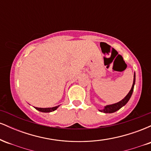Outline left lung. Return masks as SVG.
Masks as SVG:
<instances>
[{
  "instance_id": "1",
  "label": "left lung",
  "mask_w": 151,
  "mask_h": 151,
  "mask_svg": "<svg viewBox=\"0 0 151 151\" xmlns=\"http://www.w3.org/2000/svg\"><path fill=\"white\" fill-rule=\"evenodd\" d=\"M135 81H136V75H135V74H134V77H133V83L132 87H131V89L130 90L129 93H128V94L126 96V97L124 99H123L121 100V101L118 102V103L114 104H111V105L106 106L104 107V109H102V110H99L100 111L104 112V113H106V114L114 113V112H115V111H116L119 110V109H120L122 106H124V105H126V103L129 101L130 98H131V95H132V93H133V87H134V84H135Z\"/></svg>"
}]
</instances>
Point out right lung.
Segmentation results:
<instances>
[{"label": "right lung", "mask_w": 151, "mask_h": 151, "mask_svg": "<svg viewBox=\"0 0 151 151\" xmlns=\"http://www.w3.org/2000/svg\"><path fill=\"white\" fill-rule=\"evenodd\" d=\"M58 107L59 106H58L52 107V108H37V107H35V108L41 112H52V111H54L55 110H56Z\"/></svg>", "instance_id": "right-lung-1"}]
</instances>
